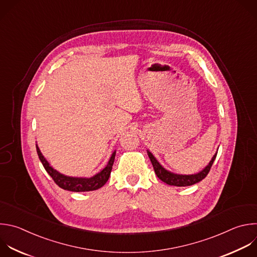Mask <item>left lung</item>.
<instances>
[{
    "instance_id": "left-lung-1",
    "label": "left lung",
    "mask_w": 257,
    "mask_h": 257,
    "mask_svg": "<svg viewBox=\"0 0 257 257\" xmlns=\"http://www.w3.org/2000/svg\"><path fill=\"white\" fill-rule=\"evenodd\" d=\"M147 154L150 158V161L153 165L154 172L157 176V178L159 180H161L163 183L169 185V186H176V187H188V186H192L195 185L199 182H201L202 180H204L207 175L209 174L210 169L212 167V164L217 156V153L212 157L211 161L209 162V164L202 170V172L196 174V175H177L174 173H170L168 170H166L157 160L156 158L153 156V154L147 150Z\"/></svg>"
}]
</instances>
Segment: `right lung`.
<instances>
[{
    "label": "right lung",
    "mask_w": 257,
    "mask_h": 257,
    "mask_svg": "<svg viewBox=\"0 0 257 257\" xmlns=\"http://www.w3.org/2000/svg\"><path fill=\"white\" fill-rule=\"evenodd\" d=\"M36 150H37V154L39 156L40 161L42 162L45 170L48 173V175L52 178L54 183L59 188H61L63 190L70 191V192H90V191H96V190L102 188L108 182V180L110 178L112 166H113V163L115 160V155H116V151H114L108 164L106 165V167L104 169H102L101 172L99 174H97L96 176L87 179V178L67 177V176H64V175L58 173L57 170L54 169L48 163V161L44 158V156L42 155L37 144H36Z\"/></svg>",
    "instance_id": "add662e5"
}]
</instances>
